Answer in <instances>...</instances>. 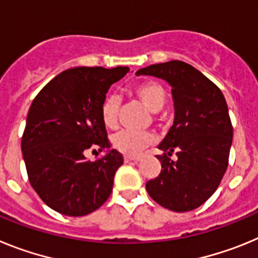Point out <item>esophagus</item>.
<instances>
[{
  "label": "esophagus",
  "mask_w": 258,
  "mask_h": 258,
  "mask_svg": "<svg viewBox=\"0 0 258 258\" xmlns=\"http://www.w3.org/2000/svg\"><path fill=\"white\" fill-rule=\"evenodd\" d=\"M124 160L126 161V163H127V161H138V160H140V157H138V156H127V155H125Z\"/></svg>",
  "instance_id": "1"
}]
</instances>
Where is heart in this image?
Listing matches in <instances>:
<instances>
[{"mask_svg": "<svg viewBox=\"0 0 258 258\" xmlns=\"http://www.w3.org/2000/svg\"><path fill=\"white\" fill-rule=\"evenodd\" d=\"M134 94L151 112H159L166 103L165 89L155 81H143L137 84L134 88ZM118 112L120 98L115 94L107 95L101 106V117L103 124L111 129L117 126ZM154 143L155 136L151 133L124 131L112 137L113 147L127 156H137Z\"/></svg>", "mask_w": 258, "mask_h": 258, "instance_id": "heart-1", "label": "heart"}]
</instances>
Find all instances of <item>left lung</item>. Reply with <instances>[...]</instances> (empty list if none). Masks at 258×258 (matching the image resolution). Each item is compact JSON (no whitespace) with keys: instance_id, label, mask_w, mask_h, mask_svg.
<instances>
[{"instance_id":"8db88e82","label":"left lung","mask_w":258,"mask_h":258,"mask_svg":"<svg viewBox=\"0 0 258 258\" xmlns=\"http://www.w3.org/2000/svg\"><path fill=\"white\" fill-rule=\"evenodd\" d=\"M136 75L168 81L174 101V122L159 145L161 172L146 190L169 211H192L213 195L229 165L232 125L225 97L208 77L181 60L149 66ZM173 153L175 161L170 159Z\"/></svg>"}]
</instances>
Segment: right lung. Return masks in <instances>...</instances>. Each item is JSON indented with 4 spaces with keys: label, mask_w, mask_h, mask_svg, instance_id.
<instances>
[{
    "label": "right lung",
    "mask_w": 258,
    "mask_h": 258,
    "mask_svg": "<svg viewBox=\"0 0 258 258\" xmlns=\"http://www.w3.org/2000/svg\"><path fill=\"white\" fill-rule=\"evenodd\" d=\"M127 72V67L70 68L32 102L22 137L23 159L32 187L54 211L86 216L111 195L124 159L109 150L101 106L109 86ZM88 149L106 154L90 162L85 157Z\"/></svg>",
    "instance_id": "add662e5"
}]
</instances>
